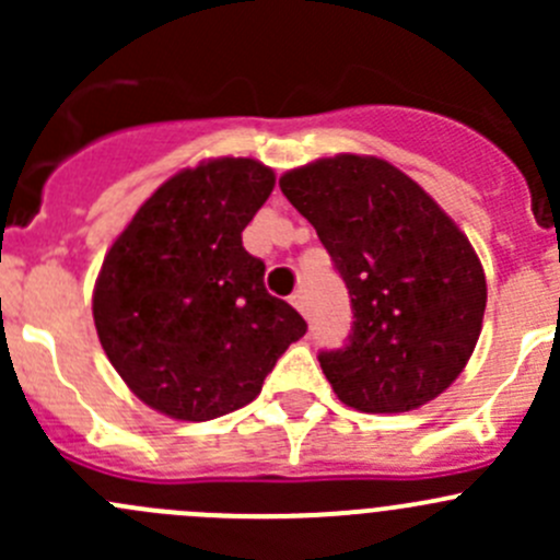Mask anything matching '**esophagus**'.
Segmentation results:
<instances>
[{
	"label": "esophagus",
	"mask_w": 560,
	"mask_h": 560,
	"mask_svg": "<svg viewBox=\"0 0 560 560\" xmlns=\"http://www.w3.org/2000/svg\"><path fill=\"white\" fill-rule=\"evenodd\" d=\"M290 303H292V306H295L298 312H301L303 316H308V301H306V295H303V292H295V295L290 298Z\"/></svg>",
	"instance_id": "obj_1"
}]
</instances>
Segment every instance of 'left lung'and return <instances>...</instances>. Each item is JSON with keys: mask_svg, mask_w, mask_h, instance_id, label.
<instances>
[{"mask_svg": "<svg viewBox=\"0 0 560 560\" xmlns=\"http://www.w3.org/2000/svg\"><path fill=\"white\" fill-rule=\"evenodd\" d=\"M352 301L341 349L319 352L338 398L398 415L444 393L482 330L488 284L466 235L385 160L338 154L279 178Z\"/></svg>", "mask_w": 560, "mask_h": 560, "instance_id": "left-lung-1", "label": "left lung"}]
</instances>
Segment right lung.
<instances>
[{
    "instance_id": "right-lung-1",
    "label": "right lung",
    "mask_w": 560,
    "mask_h": 560,
    "mask_svg": "<svg viewBox=\"0 0 560 560\" xmlns=\"http://www.w3.org/2000/svg\"><path fill=\"white\" fill-rule=\"evenodd\" d=\"M257 160L202 162L160 186L105 254L94 325L143 404L202 422L252 404L306 319L265 290L241 233L273 191Z\"/></svg>"
}]
</instances>
